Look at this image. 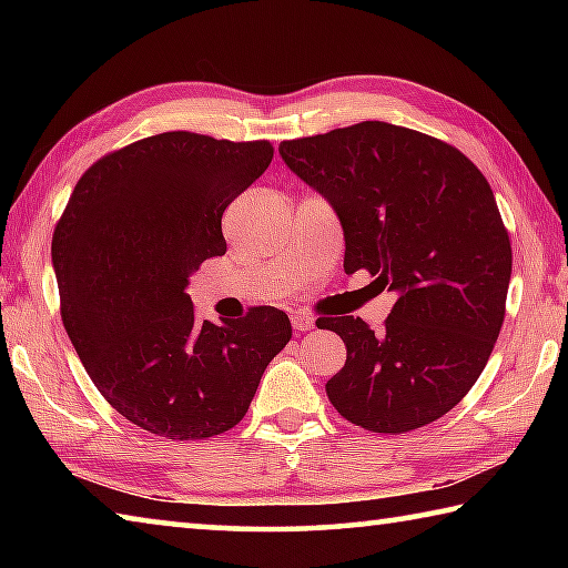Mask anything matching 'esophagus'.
<instances>
[{"instance_id":"34e87169","label":"esophagus","mask_w":568,"mask_h":568,"mask_svg":"<svg viewBox=\"0 0 568 568\" xmlns=\"http://www.w3.org/2000/svg\"><path fill=\"white\" fill-rule=\"evenodd\" d=\"M291 321H293V328H295V331H313V328H315V318H313V315L293 313Z\"/></svg>"}]
</instances>
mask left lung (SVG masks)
Here are the masks:
<instances>
[{"mask_svg":"<svg viewBox=\"0 0 568 568\" xmlns=\"http://www.w3.org/2000/svg\"><path fill=\"white\" fill-rule=\"evenodd\" d=\"M277 152L338 215L343 271L365 267L396 293L381 333L353 315L325 321L348 351L325 383L335 410L373 434L440 418L478 381L504 323L511 243L494 190L464 152L388 122Z\"/></svg>","mask_w":568,"mask_h":568,"instance_id":"obj_1","label":"left lung"}]
</instances>
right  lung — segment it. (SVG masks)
Masks as SVG:
<instances>
[{"label":"right lung","mask_w":568,"mask_h":568,"mask_svg":"<svg viewBox=\"0 0 568 568\" xmlns=\"http://www.w3.org/2000/svg\"><path fill=\"white\" fill-rule=\"evenodd\" d=\"M271 142L162 132L77 182L52 237L64 331L94 386L134 426L172 440L225 434L293 328L283 311L200 323L190 275L225 255L223 213L263 175Z\"/></svg>","instance_id":"obj_1"}]
</instances>
